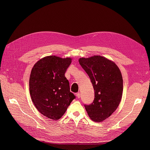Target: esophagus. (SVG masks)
<instances>
[{
  "label": "esophagus",
  "instance_id": "esophagus-1",
  "mask_svg": "<svg viewBox=\"0 0 150 150\" xmlns=\"http://www.w3.org/2000/svg\"><path fill=\"white\" fill-rule=\"evenodd\" d=\"M76 97H77L78 98H80V97H81V94H80V92H78V93H76Z\"/></svg>",
  "mask_w": 150,
  "mask_h": 150
}]
</instances>
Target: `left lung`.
I'll return each instance as SVG.
<instances>
[{"instance_id":"left-lung-1","label":"left lung","mask_w":150,"mask_h":150,"mask_svg":"<svg viewBox=\"0 0 150 150\" xmlns=\"http://www.w3.org/2000/svg\"><path fill=\"white\" fill-rule=\"evenodd\" d=\"M79 62L89 76L95 92L90 105H84L91 119L105 120L119 106L122 97L123 78L120 70L112 61L101 56L80 58Z\"/></svg>"}]
</instances>
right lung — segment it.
Instances as JSON below:
<instances>
[{
  "label": "right lung",
  "instance_id": "add662e5",
  "mask_svg": "<svg viewBox=\"0 0 150 150\" xmlns=\"http://www.w3.org/2000/svg\"><path fill=\"white\" fill-rule=\"evenodd\" d=\"M71 62L70 58L46 57L31 70L29 80L31 100L39 112L54 120L64 114L75 98L64 75Z\"/></svg>",
  "mask_w": 150,
  "mask_h": 150
}]
</instances>
